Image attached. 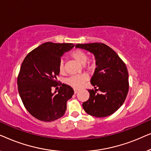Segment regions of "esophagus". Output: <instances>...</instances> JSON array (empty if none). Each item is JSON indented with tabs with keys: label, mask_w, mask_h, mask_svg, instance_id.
Segmentation results:
<instances>
[{
	"label": "esophagus",
	"mask_w": 151,
	"mask_h": 151,
	"mask_svg": "<svg viewBox=\"0 0 151 151\" xmlns=\"http://www.w3.org/2000/svg\"><path fill=\"white\" fill-rule=\"evenodd\" d=\"M78 92V89H76V88H75V89H74V93L76 94Z\"/></svg>",
	"instance_id": "obj_1"
}]
</instances>
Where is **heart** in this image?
<instances>
[{
	"label": "heart",
	"instance_id": "b5f03b06",
	"mask_svg": "<svg viewBox=\"0 0 151 151\" xmlns=\"http://www.w3.org/2000/svg\"><path fill=\"white\" fill-rule=\"evenodd\" d=\"M71 56L73 58L74 60H76L78 63H79L81 65H84L87 60V55L82 49H75L71 53ZM58 71L60 73L63 74L65 73V63L63 60H60L58 63ZM88 80V76L85 74H82V75H77L73 76L71 77L68 78L66 79L65 82L67 84L72 87L75 88H80L82 87L83 84Z\"/></svg>",
	"mask_w": 151,
	"mask_h": 151
}]
</instances>
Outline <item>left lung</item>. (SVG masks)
I'll list each match as a JSON object with an SVG mask.
<instances>
[{
  "label": "left lung",
  "mask_w": 151,
  "mask_h": 151,
  "mask_svg": "<svg viewBox=\"0 0 151 151\" xmlns=\"http://www.w3.org/2000/svg\"><path fill=\"white\" fill-rule=\"evenodd\" d=\"M76 47L92 53L96 60L97 67L91 80L96 89L88 90L90 96L82 104L84 110L97 117L111 115L123 104L127 96L129 84L127 66L117 53L104 43L77 44Z\"/></svg>",
  "instance_id": "left-lung-1"
}]
</instances>
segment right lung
Here are the masks:
<instances>
[{
	"instance_id": "right-lung-1",
	"label": "right lung",
	"mask_w": 151,
	"mask_h": 151,
	"mask_svg": "<svg viewBox=\"0 0 151 151\" xmlns=\"http://www.w3.org/2000/svg\"><path fill=\"white\" fill-rule=\"evenodd\" d=\"M74 47L71 43H43L27 55L20 67L17 84L20 98L28 112L43 122L60 118L67 102L74 93L71 86L58 84V63L64 53ZM62 85L57 94L51 88Z\"/></svg>"
}]
</instances>
